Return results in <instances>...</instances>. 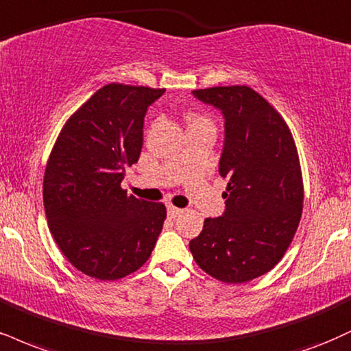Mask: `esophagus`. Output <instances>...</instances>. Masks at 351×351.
I'll return each instance as SVG.
<instances>
[{"instance_id":"34e87169","label":"esophagus","mask_w":351,"mask_h":351,"mask_svg":"<svg viewBox=\"0 0 351 351\" xmlns=\"http://www.w3.org/2000/svg\"><path fill=\"white\" fill-rule=\"evenodd\" d=\"M167 210H168V217H171V219L178 217L180 214L183 213V209H180V208H175V206H168Z\"/></svg>"}]
</instances>
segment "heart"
Returning <instances> with one entry per match:
<instances>
[{"label": "heart", "instance_id": "b5f03b06", "mask_svg": "<svg viewBox=\"0 0 351 351\" xmlns=\"http://www.w3.org/2000/svg\"><path fill=\"white\" fill-rule=\"evenodd\" d=\"M202 121H206L204 117H199V116H193V117H189V124H194V122H202Z\"/></svg>", "mask_w": 351, "mask_h": 351}]
</instances>
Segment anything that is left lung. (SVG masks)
<instances>
[{
    "mask_svg": "<svg viewBox=\"0 0 351 351\" xmlns=\"http://www.w3.org/2000/svg\"><path fill=\"white\" fill-rule=\"evenodd\" d=\"M223 116L219 175L229 180L226 210L189 242L202 271L223 282L268 273L288 250L302 214V176L293 135L280 112L248 86L193 91Z\"/></svg>",
    "mask_w": 351,
    "mask_h": 351,
    "instance_id": "left-lung-1",
    "label": "left lung"
}]
</instances>
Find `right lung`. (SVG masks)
<instances>
[{"label": "right lung", "mask_w": 351, "mask_h": 351, "mask_svg": "<svg viewBox=\"0 0 351 351\" xmlns=\"http://www.w3.org/2000/svg\"><path fill=\"white\" fill-rule=\"evenodd\" d=\"M165 90L111 83L63 125L44 175L49 229L80 271L112 281L137 271L154 250L167 209L128 196L125 168L137 163L143 117Z\"/></svg>", "instance_id": "obj_1"}]
</instances>
